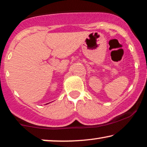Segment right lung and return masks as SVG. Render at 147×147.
I'll use <instances>...</instances> for the list:
<instances>
[{"mask_svg": "<svg viewBox=\"0 0 147 147\" xmlns=\"http://www.w3.org/2000/svg\"><path fill=\"white\" fill-rule=\"evenodd\" d=\"M48 103H47V104H48Z\"/></svg>", "mask_w": 147, "mask_h": 147, "instance_id": "add662e5", "label": "right lung"}]
</instances>
